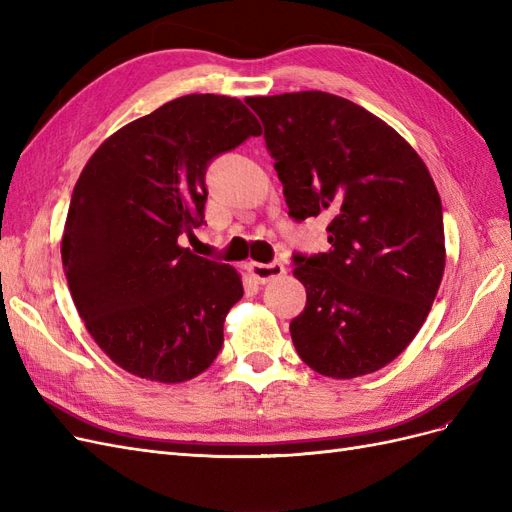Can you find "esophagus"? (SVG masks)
<instances>
[{
	"label": "esophagus",
	"mask_w": 512,
	"mask_h": 512,
	"mask_svg": "<svg viewBox=\"0 0 512 512\" xmlns=\"http://www.w3.org/2000/svg\"><path fill=\"white\" fill-rule=\"evenodd\" d=\"M247 271H250V275L254 277V280L258 284H269L273 280H277V277H282L286 273L284 265L280 260H273V262H250L247 265Z\"/></svg>",
	"instance_id": "obj_1"
}]
</instances>
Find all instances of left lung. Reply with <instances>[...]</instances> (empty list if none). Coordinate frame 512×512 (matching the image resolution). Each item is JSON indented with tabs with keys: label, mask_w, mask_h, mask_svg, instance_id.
Wrapping results in <instances>:
<instances>
[{
	"label": "left lung",
	"mask_w": 512,
	"mask_h": 512,
	"mask_svg": "<svg viewBox=\"0 0 512 512\" xmlns=\"http://www.w3.org/2000/svg\"><path fill=\"white\" fill-rule=\"evenodd\" d=\"M294 222L327 215L329 252L292 254L307 290L292 344L329 378L371 374L406 350L444 273L442 203L418 153L327 91L247 98Z\"/></svg>",
	"instance_id": "8db88e82"
}]
</instances>
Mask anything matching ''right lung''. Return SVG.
Returning <instances> with one entry per match:
<instances>
[{"label": "right lung", "instance_id": "obj_1", "mask_svg": "<svg viewBox=\"0 0 512 512\" xmlns=\"http://www.w3.org/2000/svg\"><path fill=\"white\" fill-rule=\"evenodd\" d=\"M260 132L241 100L192 94L123 126L85 164L61 260L87 331L121 369L175 384L220 354L241 277L179 237L205 224L209 164Z\"/></svg>", "mask_w": 512, "mask_h": 512}]
</instances>
